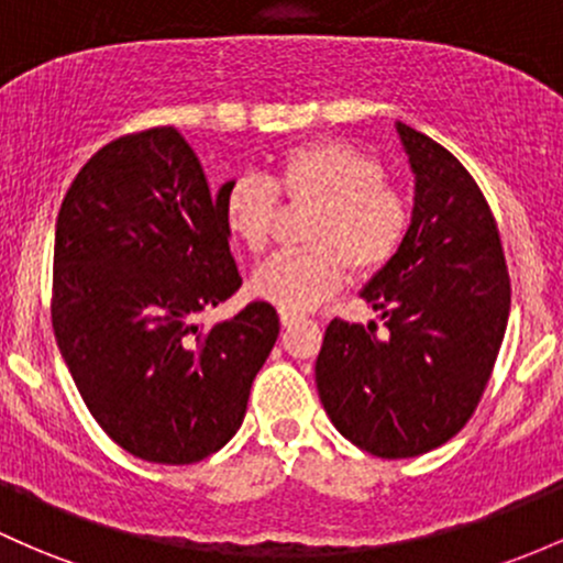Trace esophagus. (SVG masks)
<instances>
[{"label":"esophagus","instance_id":"34e87169","mask_svg":"<svg viewBox=\"0 0 563 563\" xmlns=\"http://www.w3.org/2000/svg\"><path fill=\"white\" fill-rule=\"evenodd\" d=\"M279 319L284 328H292V324L303 322V313H295V311H279Z\"/></svg>","mask_w":563,"mask_h":563}]
</instances>
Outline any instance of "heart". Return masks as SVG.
<instances>
[{
	"label": "heart",
	"instance_id": "b5f03b06",
	"mask_svg": "<svg viewBox=\"0 0 563 563\" xmlns=\"http://www.w3.org/2000/svg\"><path fill=\"white\" fill-rule=\"evenodd\" d=\"M279 196L289 207H311L303 225L308 246L276 252L250 279L252 295L282 311H311L335 295L349 274H373L400 252L410 231V203L384 183L376 158L341 139L298 144L276 161L274 177L241 174L222 190L225 231L250 252L271 244Z\"/></svg>",
	"mask_w": 563,
	"mask_h": 563
}]
</instances>
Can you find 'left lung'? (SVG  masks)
Here are the masks:
<instances>
[{
	"instance_id": "8db88e82",
	"label": "left lung",
	"mask_w": 563,
	"mask_h": 563,
	"mask_svg": "<svg viewBox=\"0 0 563 563\" xmlns=\"http://www.w3.org/2000/svg\"><path fill=\"white\" fill-rule=\"evenodd\" d=\"M416 177L400 252L362 289L376 324L332 319L317 356L319 400L356 449L408 459L449 443L492 378L510 276L481 187L434 139L397 123Z\"/></svg>"
}]
</instances>
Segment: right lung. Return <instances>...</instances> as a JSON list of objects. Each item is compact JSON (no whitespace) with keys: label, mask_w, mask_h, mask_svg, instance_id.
<instances>
[{"label":"right lung","mask_w":563,"mask_h":563,"mask_svg":"<svg viewBox=\"0 0 563 563\" xmlns=\"http://www.w3.org/2000/svg\"><path fill=\"white\" fill-rule=\"evenodd\" d=\"M228 185V183H225ZM172 125L104 144L66 190L53 252V330L99 427L155 464L220 451L279 338L255 300L196 322L241 287L220 198Z\"/></svg>","instance_id":"right-lung-1"}]
</instances>
